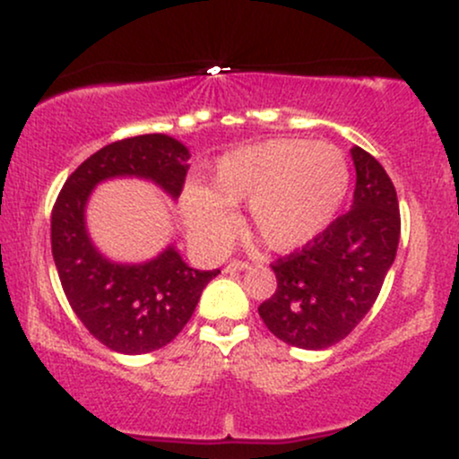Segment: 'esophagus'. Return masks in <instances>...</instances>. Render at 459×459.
Here are the masks:
<instances>
[{"instance_id":"34e87169","label":"esophagus","mask_w":459,"mask_h":459,"mask_svg":"<svg viewBox=\"0 0 459 459\" xmlns=\"http://www.w3.org/2000/svg\"><path fill=\"white\" fill-rule=\"evenodd\" d=\"M250 263L247 261H230L229 265H226V272L229 273H235V272H246V270H250Z\"/></svg>"}]
</instances>
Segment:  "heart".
Wrapping results in <instances>:
<instances>
[{"mask_svg":"<svg viewBox=\"0 0 459 459\" xmlns=\"http://www.w3.org/2000/svg\"><path fill=\"white\" fill-rule=\"evenodd\" d=\"M350 189L343 151L328 142L273 138L226 152L207 187L183 189L181 212L198 246L220 250L247 203V229L267 247L291 252L332 224Z\"/></svg>","mask_w":459,"mask_h":459,"instance_id":"1","label":"heart"}]
</instances>
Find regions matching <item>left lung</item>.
Segmentation results:
<instances>
[{"instance_id": "left-lung-1", "label": "left lung", "mask_w": 459, "mask_h": 459, "mask_svg": "<svg viewBox=\"0 0 459 459\" xmlns=\"http://www.w3.org/2000/svg\"><path fill=\"white\" fill-rule=\"evenodd\" d=\"M351 209L299 252L272 265L278 289L259 307L273 336L302 350L343 341L371 310L397 255L402 220L397 192L382 163L351 149Z\"/></svg>"}]
</instances>
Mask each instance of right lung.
Instances as JSON below:
<instances>
[{"instance_id": "1", "label": "right lung", "mask_w": 459, "mask_h": 459, "mask_svg": "<svg viewBox=\"0 0 459 459\" xmlns=\"http://www.w3.org/2000/svg\"><path fill=\"white\" fill-rule=\"evenodd\" d=\"M187 160V146L166 134L114 142L66 178L54 204L51 252L68 304L94 339L118 354H149L170 343L220 270H194L175 244L144 263L108 259L88 233V200L99 183L127 177L155 183L177 200Z\"/></svg>"}]
</instances>
